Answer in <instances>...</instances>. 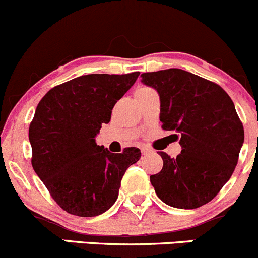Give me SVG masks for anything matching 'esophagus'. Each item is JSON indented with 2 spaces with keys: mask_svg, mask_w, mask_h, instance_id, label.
Segmentation results:
<instances>
[{
  "mask_svg": "<svg viewBox=\"0 0 258 258\" xmlns=\"http://www.w3.org/2000/svg\"><path fill=\"white\" fill-rule=\"evenodd\" d=\"M141 152H142V155H147V154H150V152H152V150L149 149V147H142Z\"/></svg>",
  "mask_w": 258,
  "mask_h": 258,
  "instance_id": "esophagus-1",
  "label": "esophagus"
}]
</instances>
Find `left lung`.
Segmentation results:
<instances>
[{
	"label": "left lung",
	"mask_w": 258,
	"mask_h": 258,
	"mask_svg": "<svg viewBox=\"0 0 258 258\" xmlns=\"http://www.w3.org/2000/svg\"><path fill=\"white\" fill-rule=\"evenodd\" d=\"M160 97V121L180 140L181 152L162 157L161 171L150 176L167 206L196 209L209 203L232 176L244 141L231 97L218 84L182 69L141 74Z\"/></svg>",
	"instance_id": "1"
}]
</instances>
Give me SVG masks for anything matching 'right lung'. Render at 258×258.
<instances>
[{"instance_id":"obj_1","label":"right lung","mask_w":258,"mask_h":258,"mask_svg":"<svg viewBox=\"0 0 258 258\" xmlns=\"http://www.w3.org/2000/svg\"><path fill=\"white\" fill-rule=\"evenodd\" d=\"M130 74H88L50 89L29 128L35 172L68 213L96 217L118 198L126 170L141 157L136 147L113 154L96 136L112 109L136 82Z\"/></svg>"}]
</instances>
